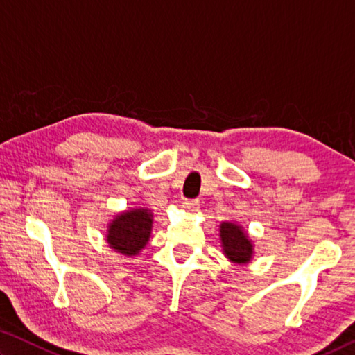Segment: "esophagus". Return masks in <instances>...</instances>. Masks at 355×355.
Segmentation results:
<instances>
[{"label": "esophagus", "mask_w": 355, "mask_h": 355, "mask_svg": "<svg viewBox=\"0 0 355 355\" xmlns=\"http://www.w3.org/2000/svg\"><path fill=\"white\" fill-rule=\"evenodd\" d=\"M183 208L189 213H196V211H199L200 203L196 199H188V200H183Z\"/></svg>", "instance_id": "34e87169"}]
</instances>
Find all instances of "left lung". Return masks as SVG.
<instances>
[{
    "instance_id": "left-lung-1",
    "label": "left lung",
    "mask_w": 355,
    "mask_h": 355,
    "mask_svg": "<svg viewBox=\"0 0 355 355\" xmlns=\"http://www.w3.org/2000/svg\"><path fill=\"white\" fill-rule=\"evenodd\" d=\"M220 239L224 254L228 260L238 264L249 263L252 254H254V245L249 241L248 233L233 222H222L220 224Z\"/></svg>"
}]
</instances>
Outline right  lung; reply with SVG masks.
<instances>
[{"instance_id":"1","label":"right lung","mask_w":355,"mask_h":355,"mask_svg":"<svg viewBox=\"0 0 355 355\" xmlns=\"http://www.w3.org/2000/svg\"><path fill=\"white\" fill-rule=\"evenodd\" d=\"M153 214L150 209L137 208L119 214L111 222L106 241L120 254L136 255L150 239Z\"/></svg>"}]
</instances>
